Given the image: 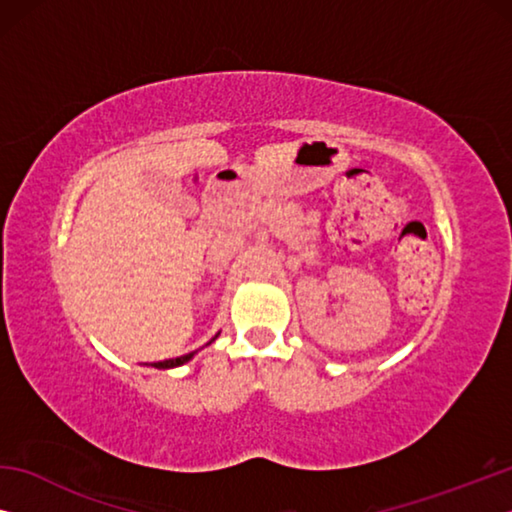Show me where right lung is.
Listing matches in <instances>:
<instances>
[{
	"label": "right lung",
	"mask_w": 512,
	"mask_h": 512,
	"mask_svg": "<svg viewBox=\"0 0 512 512\" xmlns=\"http://www.w3.org/2000/svg\"><path fill=\"white\" fill-rule=\"evenodd\" d=\"M194 357V352L185 354V357H178V359H167V361H160L158 368H173V366H180V363H185Z\"/></svg>",
	"instance_id": "obj_1"
}]
</instances>
